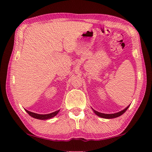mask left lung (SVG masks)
Masks as SVG:
<instances>
[{"label": "left lung", "mask_w": 152, "mask_h": 152, "mask_svg": "<svg viewBox=\"0 0 152 152\" xmlns=\"http://www.w3.org/2000/svg\"><path fill=\"white\" fill-rule=\"evenodd\" d=\"M129 107V105L127 108H125V109L121 110V111L118 112L117 113H114V114H104V113H101L98 112V111H96V110H95L94 109H92V110H93V111L94 112L95 114L97 115L98 116L100 117L104 118V119H113V118H116V117L121 116V115H122L123 113H124L126 110H127Z\"/></svg>", "instance_id": "obj_1"}]
</instances>
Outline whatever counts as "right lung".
<instances>
[{
	"label": "right lung",
	"mask_w": 152,
	"mask_h": 152,
	"mask_svg": "<svg viewBox=\"0 0 152 152\" xmlns=\"http://www.w3.org/2000/svg\"><path fill=\"white\" fill-rule=\"evenodd\" d=\"M26 110V112L30 115V116H31L32 117L35 118V119H41V120H45V119H51V118L55 117L56 115L58 114V112L60 111V110H56V111L53 112V113H50V114L40 115V114H37V113H32V112H31V111H29V110Z\"/></svg>",
	"instance_id": "right-lung-1"
}]
</instances>
